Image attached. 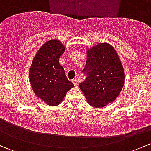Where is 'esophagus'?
<instances>
[{
  "label": "esophagus",
  "instance_id": "obj_1",
  "mask_svg": "<svg viewBox=\"0 0 151 151\" xmlns=\"http://www.w3.org/2000/svg\"><path fill=\"white\" fill-rule=\"evenodd\" d=\"M72 83H74V85H75V86H77V85H78V81H77V80H73Z\"/></svg>",
  "mask_w": 151,
  "mask_h": 151
}]
</instances>
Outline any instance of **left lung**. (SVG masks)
Returning <instances> with one entry per match:
<instances>
[{
    "label": "left lung",
    "mask_w": 151,
    "mask_h": 151,
    "mask_svg": "<svg viewBox=\"0 0 151 151\" xmlns=\"http://www.w3.org/2000/svg\"><path fill=\"white\" fill-rule=\"evenodd\" d=\"M83 72L86 78L79 86L93 107H103L115 101L124 85L121 60L115 49L107 43H100L88 50Z\"/></svg>",
    "instance_id": "obj_1"
}]
</instances>
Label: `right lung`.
I'll list each match as a JSON object with an SVG mask.
<instances>
[{
	"label": "right lung",
	"instance_id": "add662e5",
	"mask_svg": "<svg viewBox=\"0 0 151 151\" xmlns=\"http://www.w3.org/2000/svg\"><path fill=\"white\" fill-rule=\"evenodd\" d=\"M64 51L60 41H48L39 49L30 66L29 77L33 91L50 106L58 105L67 91L74 87L59 63Z\"/></svg>",
	"mask_w": 151,
	"mask_h": 151
}]
</instances>
